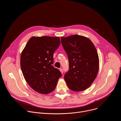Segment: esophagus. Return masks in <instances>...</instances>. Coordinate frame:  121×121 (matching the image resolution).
Masks as SVG:
<instances>
[{
	"label": "esophagus",
	"instance_id": "obj_1",
	"mask_svg": "<svg viewBox=\"0 0 121 121\" xmlns=\"http://www.w3.org/2000/svg\"><path fill=\"white\" fill-rule=\"evenodd\" d=\"M60 71H61V73H62V74H63V73L64 71H63V68H60Z\"/></svg>",
	"mask_w": 121,
	"mask_h": 121
}]
</instances>
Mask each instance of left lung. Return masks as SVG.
Returning a JSON list of instances; mask_svg holds the SVG:
<instances>
[{
	"label": "left lung",
	"instance_id": "1",
	"mask_svg": "<svg viewBox=\"0 0 121 121\" xmlns=\"http://www.w3.org/2000/svg\"><path fill=\"white\" fill-rule=\"evenodd\" d=\"M61 39L67 55L69 70L64 79L68 88L77 92L88 89L96 78L99 67L97 51L88 38L76 34Z\"/></svg>",
	"mask_w": 121,
	"mask_h": 121
}]
</instances>
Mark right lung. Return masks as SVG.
Listing matches in <instances>:
<instances>
[{"mask_svg": "<svg viewBox=\"0 0 121 121\" xmlns=\"http://www.w3.org/2000/svg\"><path fill=\"white\" fill-rule=\"evenodd\" d=\"M59 37H31L22 51L21 67L23 75L30 87L41 94L53 91L61 72L53 65V55L60 44Z\"/></svg>", "mask_w": 121, "mask_h": 121, "instance_id": "right-lung-1", "label": "right lung"}]
</instances>
